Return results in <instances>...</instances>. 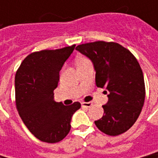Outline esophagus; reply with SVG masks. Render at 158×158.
<instances>
[{
    "instance_id": "obj_1",
    "label": "esophagus",
    "mask_w": 158,
    "mask_h": 158,
    "mask_svg": "<svg viewBox=\"0 0 158 158\" xmlns=\"http://www.w3.org/2000/svg\"><path fill=\"white\" fill-rule=\"evenodd\" d=\"M91 106H92V103H91V102H82V107H87V108H89Z\"/></svg>"
}]
</instances>
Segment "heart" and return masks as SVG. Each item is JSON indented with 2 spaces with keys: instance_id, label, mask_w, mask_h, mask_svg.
Wrapping results in <instances>:
<instances>
[{
  "instance_id": "heart-1",
  "label": "heart",
  "mask_w": 158,
  "mask_h": 158,
  "mask_svg": "<svg viewBox=\"0 0 158 158\" xmlns=\"http://www.w3.org/2000/svg\"><path fill=\"white\" fill-rule=\"evenodd\" d=\"M89 62H90V61L89 60L88 58L79 57L77 59V60H76V65H77V67H78V66H82V65L87 64L89 63Z\"/></svg>"
}]
</instances>
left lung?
I'll use <instances>...</instances> for the list:
<instances>
[{
    "label": "left lung",
    "instance_id": "obj_1",
    "mask_svg": "<svg viewBox=\"0 0 158 158\" xmlns=\"http://www.w3.org/2000/svg\"><path fill=\"white\" fill-rule=\"evenodd\" d=\"M76 49L92 61L97 86L108 90L104 115L95 121L97 127L112 136L123 134L136 121L145 99L143 70L136 58L114 42L96 41Z\"/></svg>",
    "mask_w": 158,
    "mask_h": 158
}]
</instances>
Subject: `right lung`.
Segmentation results:
<instances>
[{"label":"right lung","instance_id":"right-lung-1","mask_svg":"<svg viewBox=\"0 0 158 158\" xmlns=\"http://www.w3.org/2000/svg\"><path fill=\"white\" fill-rule=\"evenodd\" d=\"M75 46L32 52L15 74L16 109L30 132L45 143L63 140L71 128L72 115L81 107L79 102L66 106L53 99L60 71Z\"/></svg>","mask_w":158,"mask_h":158}]
</instances>
